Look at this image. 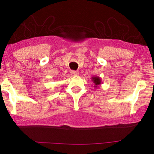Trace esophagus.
I'll list each match as a JSON object with an SVG mask.
<instances>
[{"label":"esophagus","mask_w":154,"mask_h":154,"mask_svg":"<svg viewBox=\"0 0 154 154\" xmlns=\"http://www.w3.org/2000/svg\"><path fill=\"white\" fill-rule=\"evenodd\" d=\"M71 75H74V76L79 75V72H78V71H71Z\"/></svg>","instance_id":"1"}]
</instances>
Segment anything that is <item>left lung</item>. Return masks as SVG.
I'll list each match as a JSON object with an SVG mask.
<instances>
[{
    "instance_id": "left-lung-1",
    "label": "left lung",
    "mask_w": 154,
    "mask_h": 154,
    "mask_svg": "<svg viewBox=\"0 0 154 154\" xmlns=\"http://www.w3.org/2000/svg\"><path fill=\"white\" fill-rule=\"evenodd\" d=\"M92 81L93 83H94V87L97 88L98 87V85H100L101 83H102V80H101V79L100 77L98 76H93L92 77Z\"/></svg>"
}]
</instances>
